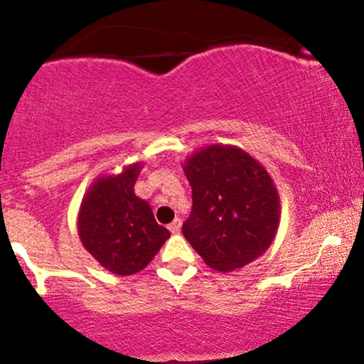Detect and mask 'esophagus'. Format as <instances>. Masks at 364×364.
Instances as JSON below:
<instances>
[{
  "label": "esophagus",
  "instance_id": "34e87169",
  "mask_svg": "<svg viewBox=\"0 0 364 364\" xmlns=\"http://www.w3.org/2000/svg\"><path fill=\"white\" fill-rule=\"evenodd\" d=\"M169 231L173 232V235H178V232L181 231V219H174L173 223L169 224Z\"/></svg>",
  "mask_w": 364,
  "mask_h": 364
}]
</instances>
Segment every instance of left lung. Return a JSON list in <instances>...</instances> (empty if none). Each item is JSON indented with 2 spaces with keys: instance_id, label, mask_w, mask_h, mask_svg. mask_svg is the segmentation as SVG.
Instances as JSON below:
<instances>
[{
  "instance_id": "8db88e82",
  "label": "left lung",
  "mask_w": 364,
  "mask_h": 364,
  "mask_svg": "<svg viewBox=\"0 0 364 364\" xmlns=\"http://www.w3.org/2000/svg\"><path fill=\"white\" fill-rule=\"evenodd\" d=\"M193 208L183 235L210 269L232 272L260 258L281 220V198L260 161L236 145L210 144L183 162Z\"/></svg>"
}]
</instances>
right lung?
<instances>
[{
  "instance_id": "1",
  "label": "right lung",
  "mask_w": 364,
  "mask_h": 364,
  "mask_svg": "<svg viewBox=\"0 0 364 364\" xmlns=\"http://www.w3.org/2000/svg\"><path fill=\"white\" fill-rule=\"evenodd\" d=\"M144 162L123 166L121 173L95 178L78 208L77 229L83 248L116 275H132L152 262L171 236L159 225L149 202L136 196L135 183Z\"/></svg>"
}]
</instances>
